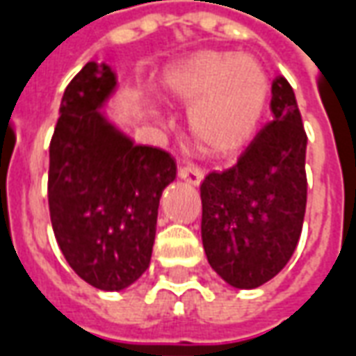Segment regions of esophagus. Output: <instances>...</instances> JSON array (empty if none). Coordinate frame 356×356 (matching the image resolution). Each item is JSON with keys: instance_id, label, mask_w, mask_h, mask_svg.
Returning <instances> with one entry per match:
<instances>
[{"instance_id": "obj_1", "label": "esophagus", "mask_w": 356, "mask_h": 356, "mask_svg": "<svg viewBox=\"0 0 356 356\" xmlns=\"http://www.w3.org/2000/svg\"><path fill=\"white\" fill-rule=\"evenodd\" d=\"M178 174H180V178H182L184 182L193 184V186H199L201 180H203V168L197 165H184L178 170Z\"/></svg>"}]
</instances>
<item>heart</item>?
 <instances>
[{"label": "heart", "instance_id": "1", "mask_svg": "<svg viewBox=\"0 0 356 356\" xmlns=\"http://www.w3.org/2000/svg\"><path fill=\"white\" fill-rule=\"evenodd\" d=\"M172 99L188 109L197 145L226 157L251 142L268 103L270 80L261 61L234 51H201L163 80Z\"/></svg>", "mask_w": 356, "mask_h": 356}]
</instances>
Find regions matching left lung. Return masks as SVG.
<instances>
[{
  "label": "left lung",
  "mask_w": 356,
  "mask_h": 356,
  "mask_svg": "<svg viewBox=\"0 0 356 356\" xmlns=\"http://www.w3.org/2000/svg\"><path fill=\"white\" fill-rule=\"evenodd\" d=\"M272 115L238 163L201 184V238L213 270L239 289L266 284L291 259L307 207V134L293 88L272 82Z\"/></svg>",
  "instance_id": "8db88e82"
}]
</instances>
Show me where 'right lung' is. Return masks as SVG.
<instances>
[{
  "label": "right lung",
  "mask_w": 356,
  "mask_h": 356,
  "mask_svg": "<svg viewBox=\"0 0 356 356\" xmlns=\"http://www.w3.org/2000/svg\"><path fill=\"white\" fill-rule=\"evenodd\" d=\"M117 86L90 61L63 93L49 143L47 201L55 239L80 278L118 291L149 268L161 193L176 178L170 153L136 143L102 107Z\"/></svg>",
  "instance_id": "1"
}]
</instances>
